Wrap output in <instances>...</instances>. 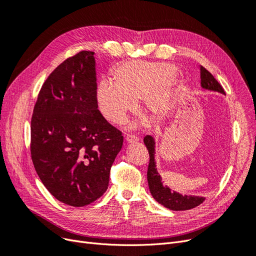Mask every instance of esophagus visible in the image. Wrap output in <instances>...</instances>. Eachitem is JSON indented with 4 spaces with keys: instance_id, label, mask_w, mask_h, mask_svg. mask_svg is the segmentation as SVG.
Returning a JSON list of instances; mask_svg holds the SVG:
<instances>
[{
    "instance_id": "esophagus-1",
    "label": "esophagus",
    "mask_w": 256,
    "mask_h": 256,
    "mask_svg": "<svg viewBox=\"0 0 256 256\" xmlns=\"http://www.w3.org/2000/svg\"><path fill=\"white\" fill-rule=\"evenodd\" d=\"M126 142H127V143H136V142H138V138L136 136L128 134V136H126Z\"/></svg>"
}]
</instances>
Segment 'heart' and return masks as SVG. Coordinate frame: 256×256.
Wrapping results in <instances>:
<instances>
[{"instance_id":"obj_1","label":"heart","mask_w":256,"mask_h":256,"mask_svg":"<svg viewBox=\"0 0 256 256\" xmlns=\"http://www.w3.org/2000/svg\"><path fill=\"white\" fill-rule=\"evenodd\" d=\"M114 82L102 80L96 88L99 111L106 120L120 124L136 102L152 118H161L172 109L182 81L176 67L168 63L134 60L122 64L113 72ZM136 127L138 124L131 125Z\"/></svg>"}]
</instances>
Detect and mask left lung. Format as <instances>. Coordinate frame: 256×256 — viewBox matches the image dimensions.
<instances>
[{
    "label": "left lung",
    "instance_id": "1",
    "mask_svg": "<svg viewBox=\"0 0 256 256\" xmlns=\"http://www.w3.org/2000/svg\"><path fill=\"white\" fill-rule=\"evenodd\" d=\"M200 88L218 92L220 94H226L219 82L214 79V76L209 72L206 68L200 66ZM144 144L147 147V150L150 152V164L147 168V182L150 194L157 200L159 204L164 206L171 210H188V209L194 208L202 204L205 198L198 196H182L176 191H172L166 184H162V178L159 175L158 168L156 164V141L154 136H146L144 138Z\"/></svg>",
    "mask_w": 256,
    "mask_h": 256
}]
</instances>
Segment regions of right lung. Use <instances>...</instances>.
I'll use <instances>...</instances> for the list:
<instances>
[{
  "instance_id": "obj_1",
  "label": "right lung",
  "mask_w": 256,
  "mask_h": 256,
  "mask_svg": "<svg viewBox=\"0 0 256 256\" xmlns=\"http://www.w3.org/2000/svg\"><path fill=\"white\" fill-rule=\"evenodd\" d=\"M94 52L81 51L44 81L30 122V154L60 202L82 207L106 191L124 138L98 110Z\"/></svg>"
}]
</instances>
